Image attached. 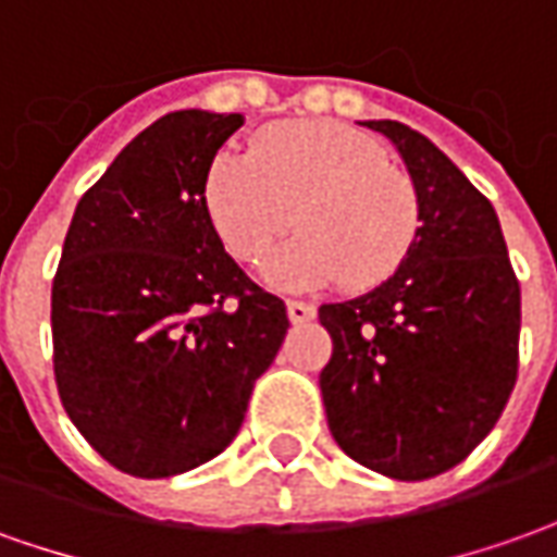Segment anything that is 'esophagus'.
<instances>
[{"label":"esophagus","mask_w":557,"mask_h":557,"mask_svg":"<svg viewBox=\"0 0 557 557\" xmlns=\"http://www.w3.org/2000/svg\"><path fill=\"white\" fill-rule=\"evenodd\" d=\"M286 313H289L293 323H308V320L317 317V308L310 301H286Z\"/></svg>","instance_id":"obj_1"}]
</instances>
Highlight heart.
<instances>
[{
  "label": "heart",
  "instance_id": "1",
  "mask_svg": "<svg viewBox=\"0 0 557 557\" xmlns=\"http://www.w3.org/2000/svg\"><path fill=\"white\" fill-rule=\"evenodd\" d=\"M203 210L215 237L240 262H259L286 231L301 234L264 262L280 293L332 283L377 286L399 271L421 234V195L372 136L335 121H283L219 151L203 176Z\"/></svg>",
  "mask_w": 557,
  "mask_h": 557
}]
</instances>
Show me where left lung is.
I'll list each match as a JSON object with an SVG mask.
<instances>
[{
	"label": "left lung",
	"mask_w": 557,
	"mask_h": 557,
	"mask_svg": "<svg viewBox=\"0 0 557 557\" xmlns=\"http://www.w3.org/2000/svg\"><path fill=\"white\" fill-rule=\"evenodd\" d=\"M396 146L421 195V234L372 293L320 308V389L347 457L399 482L457 467L506 408L521 289L500 219L451 158L399 121H359Z\"/></svg>",
	"instance_id": "8db88e82"
}]
</instances>
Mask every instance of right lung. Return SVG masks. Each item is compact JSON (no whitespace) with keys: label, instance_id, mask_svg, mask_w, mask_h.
Masks as SVG:
<instances>
[{"label":"right lung","instance_id":"right-lung-1","mask_svg":"<svg viewBox=\"0 0 557 557\" xmlns=\"http://www.w3.org/2000/svg\"><path fill=\"white\" fill-rule=\"evenodd\" d=\"M240 112L180 109L136 134L78 200L51 289L54 377L121 472L168 479L237 436L289 317L237 268L203 176Z\"/></svg>","mask_w":557,"mask_h":557}]
</instances>
